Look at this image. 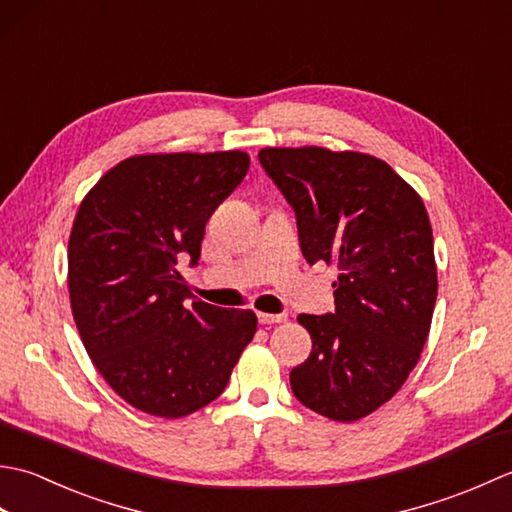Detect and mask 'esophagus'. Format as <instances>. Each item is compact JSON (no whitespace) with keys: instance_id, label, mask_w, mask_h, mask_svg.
Returning a JSON list of instances; mask_svg holds the SVG:
<instances>
[{"instance_id":"esophagus-1","label":"esophagus","mask_w":512,"mask_h":512,"mask_svg":"<svg viewBox=\"0 0 512 512\" xmlns=\"http://www.w3.org/2000/svg\"><path fill=\"white\" fill-rule=\"evenodd\" d=\"M257 319L262 325H275V323H286L288 321V314H266V312H259Z\"/></svg>"}]
</instances>
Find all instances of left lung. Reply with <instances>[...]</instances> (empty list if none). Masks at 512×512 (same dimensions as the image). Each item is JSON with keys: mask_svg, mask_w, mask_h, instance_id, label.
I'll list each match as a JSON object with an SVG mask.
<instances>
[{"mask_svg": "<svg viewBox=\"0 0 512 512\" xmlns=\"http://www.w3.org/2000/svg\"><path fill=\"white\" fill-rule=\"evenodd\" d=\"M259 162L297 215L308 264H334V312L299 314L312 352L290 372L301 405L336 422L376 411L405 385L438 297L420 195L385 160L325 147H266Z\"/></svg>", "mask_w": 512, "mask_h": 512, "instance_id": "8db88e82", "label": "left lung"}]
</instances>
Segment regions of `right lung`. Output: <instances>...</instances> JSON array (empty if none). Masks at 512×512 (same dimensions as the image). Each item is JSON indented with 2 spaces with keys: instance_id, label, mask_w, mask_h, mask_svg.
Instances as JSON below:
<instances>
[{
  "instance_id": "obj_1",
  "label": "right lung",
  "mask_w": 512,
  "mask_h": 512,
  "mask_svg": "<svg viewBox=\"0 0 512 512\" xmlns=\"http://www.w3.org/2000/svg\"><path fill=\"white\" fill-rule=\"evenodd\" d=\"M244 151L118 162L85 195L68 244L74 323L94 367L129 405L182 418L222 394L253 310L195 299L178 262L198 264L204 226L244 180Z\"/></svg>"
}]
</instances>
